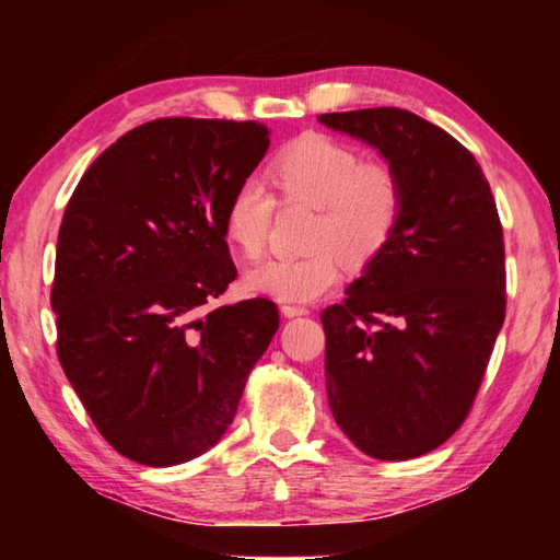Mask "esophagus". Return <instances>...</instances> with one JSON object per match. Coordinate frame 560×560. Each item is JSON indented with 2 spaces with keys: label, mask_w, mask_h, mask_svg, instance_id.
<instances>
[{
  "label": "esophagus",
  "mask_w": 560,
  "mask_h": 560,
  "mask_svg": "<svg viewBox=\"0 0 560 560\" xmlns=\"http://www.w3.org/2000/svg\"><path fill=\"white\" fill-rule=\"evenodd\" d=\"M281 314L287 318H293V316H306L308 308L306 306H296V303H283L281 306Z\"/></svg>",
  "instance_id": "obj_1"
}]
</instances>
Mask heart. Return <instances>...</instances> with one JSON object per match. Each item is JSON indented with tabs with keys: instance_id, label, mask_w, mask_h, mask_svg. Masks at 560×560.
<instances>
[{
	"instance_id": "obj_1",
	"label": "heart",
	"mask_w": 560,
	"mask_h": 560,
	"mask_svg": "<svg viewBox=\"0 0 560 560\" xmlns=\"http://www.w3.org/2000/svg\"><path fill=\"white\" fill-rule=\"evenodd\" d=\"M279 205L316 207L306 257H277L246 271V289L281 303H306L343 281V257L368 264L387 249L405 212V185L387 163L328 136L293 140L267 167ZM277 202L259 179H244L224 205L226 242L246 259L267 249Z\"/></svg>"
}]
</instances>
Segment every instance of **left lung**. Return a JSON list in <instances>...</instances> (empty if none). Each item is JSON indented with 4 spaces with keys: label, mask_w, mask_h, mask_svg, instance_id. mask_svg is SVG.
<instances>
[{
    "label": "left lung",
    "mask_w": 560,
    "mask_h": 560,
    "mask_svg": "<svg viewBox=\"0 0 560 560\" xmlns=\"http://www.w3.org/2000/svg\"><path fill=\"white\" fill-rule=\"evenodd\" d=\"M318 120L377 148L405 185L393 242L320 314L328 405L368 457L415 459L467 420L504 326L497 202L469 150L410 110Z\"/></svg>",
    "instance_id": "obj_1"
}]
</instances>
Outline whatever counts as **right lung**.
Returning <instances> with one entry per match:
<instances>
[{
	"label": "right lung",
	"mask_w": 560,
	"mask_h": 560,
	"mask_svg": "<svg viewBox=\"0 0 560 560\" xmlns=\"http://www.w3.org/2000/svg\"><path fill=\"white\" fill-rule=\"evenodd\" d=\"M267 148L254 120L158 118L103 150L66 205L56 353L106 442L145 467L222 440L279 328L269 299L212 306L236 277L224 205Z\"/></svg>",
	"instance_id": "add662e5"
}]
</instances>
